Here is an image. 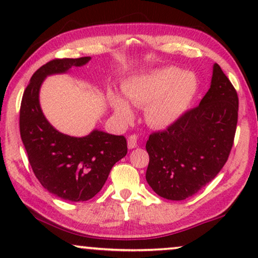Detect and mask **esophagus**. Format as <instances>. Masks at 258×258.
<instances>
[{
    "mask_svg": "<svg viewBox=\"0 0 258 258\" xmlns=\"http://www.w3.org/2000/svg\"><path fill=\"white\" fill-rule=\"evenodd\" d=\"M136 147H137V136L136 135L129 136L128 148H129V149H134V148H136Z\"/></svg>",
    "mask_w": 258,
    "mask_h": 258,
    "instance_id": "34e87169",
    "label": "esophagus"
}]
</instances>
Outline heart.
Returning <instances> with one entry per match:
<instances>
[{
    "instance_id": "1",
    "label": "heart",
    "mask_w": 258,
    "mask_h": 258,
    "mask_svg": "<svg viewBox=\"0 0 258 258\" xmlns=\"http://www.w3.org/2000/svg\"><path fill=\"white\" fill-rule=\"evenodd\" d=\"M122 89L133 105L147 107L146 119L151 126L164 129L174 124L191 104L199 90V81L192 73L165 67L132 77ZM109 104L122 121L133 118L132 108L118 95H109Z\"/></svg>"
}]
</instances>
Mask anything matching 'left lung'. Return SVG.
<instances>
[{
    "instance_id": "1",
    "label": "left lung",
    "mask_w": 258,
    "mask_h": 258,
    "mask_svg": "<svg viewBox=\"0 0 258 258\" xmlns=\"http://www.w3.org/2000/svg\"><path fill=\"white\" fill-rule=\"evenodd\" d=\"M238 96L215 63L209 90L196 108L147 141L148 184L163 199L182 201L213 181L234 144Z\"/></svg>"
}]
</instances>
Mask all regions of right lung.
<instances>
[{"instance_id":"add662e5","label":"right lung","mask_w":258,"mask_h":258,"mask_svg":"<svg viewBox=\"0 0 258 258\" xmlns=\"http://www.w3.org/2000/svg\"><path fill=\"white\" fill-rule=\"evenodd\" d=\"M89 56L56 58L37 69L23 93L20 109V133L28 160L36 178L52 195L70 202H83L96 195L109 172L126 155V140L95 129L84 137H73L56 130L40 105L44 79L82 67Z\"/></svg>"}]
</instances>
